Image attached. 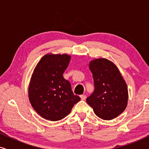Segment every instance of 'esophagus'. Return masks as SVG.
<instances>
[{
    "label": "esophagus",
    "instance_id": "1",
    "mask_svg": "<svg viewBox=\"0 0 149 149\" xmlns=\"http://www.w3.org/2000/svg\"><path fill=\"white\" fill-rule=\"evenodd\" d=\"M80 97H81V99L82 100H85L86 99V95H80Z\"/></svg>",
    "mask_w": 149,
    "mask_h": 149
}]
</instances>
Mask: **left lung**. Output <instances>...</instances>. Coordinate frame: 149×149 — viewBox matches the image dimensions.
I'll use <instances>...</instances> for the list:
<instances>
[{"label":"left lung","instance_id":"left-lung-1","mask_svg":"<svg viewBox=\"0 0 149 149\" xmlns=\"http://www.w3.org/2000/svg\"><path fill=\"white\" fill-rule=\"evenodd\" d=\"M89 67L93 75L95 89L86 101L97 117L111 120L126 109L128 90L119 68L105 58L90 61Z\"/></svg>","mask_w":149,"mask_h":149}]
</instances>
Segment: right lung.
<instances>
[{"mask_svg":"<svg viewBox=\"0 0 149 149\" xmlns=\"http://www.w3.org/2000/svg\"><path fill=\"white\" fill-rule=\"evenodd\" d=\"M70 55L47 54L34 68L28 87L32 107L40 116L52 121L64 119L80 97L74 95L71 85L63 77Z\"/></svg>","mask_w":149,"mask_h":149,"instance_id":"right-lung-1","label":"right lung"}]
</instances>
